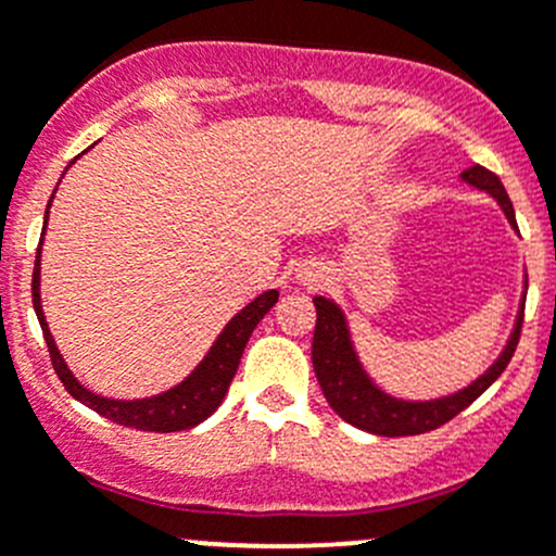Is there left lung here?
Wrapping results in <instances>:
<instances>
[{
  "label": "left lung",
  "instance_id": "obj_1",
  "mask_svg": "<svg viewBox=\"0 0 556 556\" xmlns=\"http://www.w3.org/2000/svg\"><path fill=\"white\" fill-rule=\"evenodd\" d=\"M463 179L495 195V199L501 201L503 212H506L508 223L517 228L511 199H508L506 188H503L497 174L473 164L463 172ZM314 309H317V325H314L312 339V363L314 374H317V382L323 387L325 401L330 403V408H333L344 422L355 425V428L361 430H368V433L390 435V439H395V435L428 433V430L441 428V425H446L450 419L457 417L463 408H468L486 387L506 371L514 352H517L521 323H525V309H521L517 328H514L511 333V341H508V346L503 350V355L497 357L495 366H492L484 377L476 379L473 384L465 387L463 392L441 397V401L406 403L384 395V392L377 390V387L371 384V379L363 374L361 363H357L355 352H352L350 333H346V323L344 317H341V312L325 299H314Z\"/></svg>",
  "mask_w": 556,
  "mask_h": 556
}]
</instances>
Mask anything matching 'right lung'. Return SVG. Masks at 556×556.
<instances>
[{
  "label": "right lung",
  "instance_id": "add662e5",
  "mask_svg": "<svg viewBox=\"0 0 556 556\" xmlns=\"http://www.w3.org/2000/svg\"><path fill=\"white\" fill-rule=\"evenodd\" d=\"M50 201H53V195H50ZM45 223H48V215H45ZM277 290H268V293L257 295L252 304H247L244 309L226 325V330H223L220 339L215 341V346H212L210 355L204 357V363H201L182 384L174 387V390L164 392V395L148 397V401H110V397L93 395V392H88L86 387L77 382L70 374V368H66L64 357L55 350L53 336H50L48 323H45L42 304H39V250L35 261V274H31V301H35L37 319L39 325H42V336L45 344H48L53 371L59 374L66 392H70L72 397H77L80 403H86V406L93 408L97 414H102V417L123 425V428L150 430V433H177V430H188L193 428V425L204 422V419L220 406L228 387H231L233 374H237L239 361H242V352L247 341H250L252 330L261 323L263 314L277 304Z\"/></svg>",
  "mask_w": 556,
  "mask_h": 556
}]
</instances>
